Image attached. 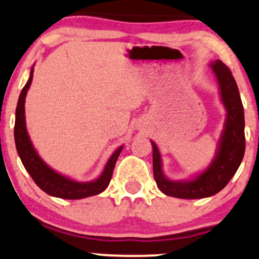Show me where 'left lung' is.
<instances>
[{"mask_svg":"<svg viewBox=\"0 0 259 259\" xmlns=\"http://www.w3.org/2000/svg\"><path fill=\"white\" fill-rule=\"evenodd\" d=\"M217 76L226 120L219 140L217 155L203 172L187 181H172L162 171V160L156 144H152L153 177L158 189L166 195L181 199H201L217 194L226 187L245 155V114L238 87L231 71L223 61L210 64Z\"/></svg>","mask_w":259,"mask_h":259,"instance_id":"left-lung-1","label":"left lung"}]
</instances>
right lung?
<instances>
[{"instance_id": "obj_1", "label": "right lung", "mask_w": 259, "mask_h": 259, "mask_svg": "<svg viewBox=\"0 0 259 259\" xmlns=\"http://www.w3.org/2000/svg\"><path fill=\"white\" fill-rule=\"evenodd\" d=\"M33 72L34 69L32 67L29 79L19 95L16 109V123H14V141H16L17 152L21 157L24 168L29 173L36 186L51 197L61 199H82L99 194L107 188L110 180H112L113 169H114L115 162L118 160L121 150H123V146L118 147L114 153L110 156L102 175L95 181L77 182L54 171L51 167L48 166L41 160L36 150L34 149L29 135H28L27 126H25V96H27L28 90L32 84Z\"/></svg>"}]
</instances>
